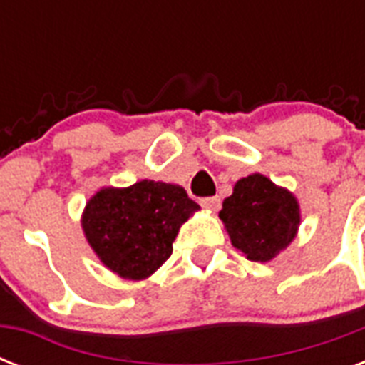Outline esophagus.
Segmentation results:
<instances>
[{
    "mask_svg": "<svg viewBox=\"0 0 365 365\" xmlns=\"http://www.w3.org/2000/svg\"><path fill=\"white\" fill-rule=\"evenodd\" d=\"M220 205H222L220 197H205V199H200V206H205L208 210H217Z\"/></svg>",
    "mask_w": 365,
    "mask_h": 365,
    "instance_id": "obj_1",
    "label": "esophagus"
}]
</instances>
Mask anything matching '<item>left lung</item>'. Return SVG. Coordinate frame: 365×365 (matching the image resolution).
<instances>
[{
	"label": "left lung",
	"instance_id": "left-lung-1",
	"mask_svg": "<svg viewBox=\"0 0 365 365\" xmlns=\"http://www.w3.org/2000/svg\"><path fill=\"white\" fill-rule=\"evenodd\" d=\"M220 217L235 248L252 261H269L294 240L299 206L286 189L252 174L237 182L233 195L223 200Z\"/></svg>",
	"mask_w": 365,
	"mask_h": 365
}]
</instances>
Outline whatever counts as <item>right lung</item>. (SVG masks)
Listing matches in <instances>:
<instances>
[{
  "label": "right lung",
  "mask_w": 365,
  "mask_h": 365,
  "mask_svg": "<svg viewBox=\"0 0 365 365\" xmlns=\"http://www.w3.org/2000/svg\"><path fill=\"white\" fill-rule=\"evenodd\" d=\"M199 210L185 189L142 180L126 189H102L87 202L83 229L108 269L142 280L165 263L189 216Z\"/></svg>",
  "instance_id": "right-lung-1"
}]
</instances>
